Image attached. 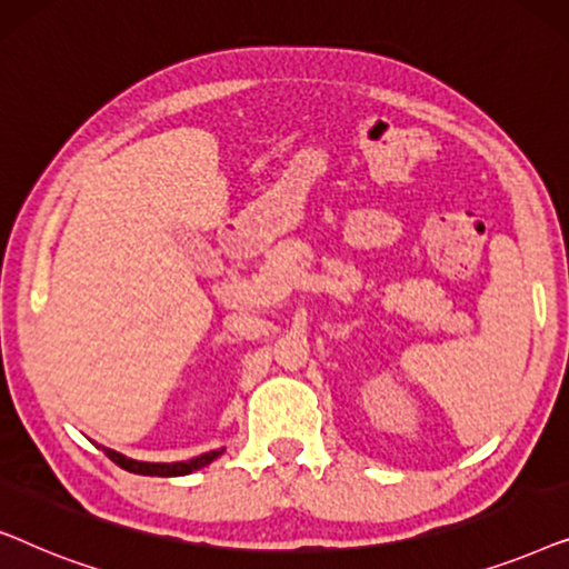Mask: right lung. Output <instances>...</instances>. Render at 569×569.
<instances>
[{
	"instance_id": "obj_1",
	"label": "right lung",
	"mask_w": 569,
	"mask_h": 569,
	"mask_svg": "<svg viewBox=\"0 0 569 569\" xmlns=\"http://www.w3.org/2000/svg\"><path fill=\"white\" fill-rule=\"evenodd\" d=\"M103 450L116 466H121V469H127L131 473H142V477H183V473H191L201 469V466L212 463L214 458L222 453V450H212V453L197 456L191 458V461H181V463H144V461H131V458L116 453V450H108V448Z\"/></svg>"
}]
</instances>
